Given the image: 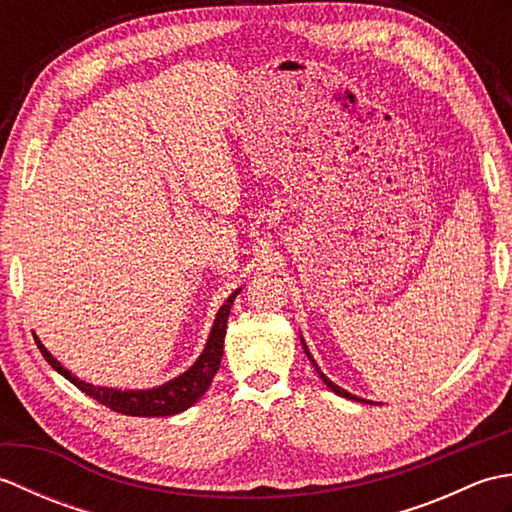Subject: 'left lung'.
I'll list each match as a JSON object with an SVG mask.
<instances>
[{
	"label": "left lung",
	"mask_w": 512,
	"mask_h": 512,
	"mask_svg": "<svg viewBox=\"0 0 512 512\" xmlns=\"http://www.w3.org/2000/svg\"><path fill=\"white\" fill-rule=\"evenodd\" d=\"M299 339H301V345H303V352H306V354H308V358H310V363H312V367H314V369H317V374H319V378L323 380V383H325V385H328V387H330V389L334 391V394H339V396H343V398H347V400H356V402H369V405H372V400L358 398V396L350 394V391H347V389H343V387H339V385H336V383H332V380H330L328 376H325V374L321 372V367L317 365V361H314V358H312V354H310V350H308V345H306V341H303V336H299Z\"/></svg>",
	"instance_id": "8db88e82"
}]
</instances>
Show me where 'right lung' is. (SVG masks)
<instances>
[{
    "instance_id": "add662e5",
    "label": "right lung",
    "mask_w": 512,
    "mask_h": 512,
    "mask_svg": "<svg viewBox=\"0 0 512 512\" xmlns=\"http://www.w3.org/2000/svg\"><path fill=\"white\" fill-rule=\"evenodd\" d=\"M239 292H242V288H237L233 295L222 303V308L217 310L211 334L209 339H206V345L202 354L198 356V361H195L187 372H182L180 376L151 389H116V387H96L92 383H85V380H81L79 376H74L70 369H65L57 358L43 347V343L37 339V336L35 341L39 345L43 358L52 365L54 372H59L61 376L68 378L74 387H79L83 391V394L99 400L101 405L110 407L112 411L125 413V416H140V418L176 416V413L187 411L191 405H195V402L204 396V391L211 387V380L222 363L228 314H231V306Z\"/></svg>"
}]
</instances>
